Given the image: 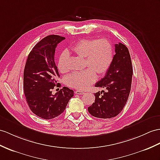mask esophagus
Segmentation results:
<instances>
[{"instance_id":"obj_1","label":"esophagus","mask_w":160,"mask_h":160,"mask_svg":"<svg viewBox=\"0 0 160 160\" xmlns=\"http://www.w3.org/2000/svg\"><path fill=\"white\" fill-rule=\"evenodd\" d=\"M75 93H76V94H83L85 92L83 91H81V90H76L75 92Z\"/></svg>"}]
</instances>
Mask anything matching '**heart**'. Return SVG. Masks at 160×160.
Wrapping results in <instances>:
<instances>
[{
  "label": "heart",
  "mask_w": 160,
  "mask_h": 160,
  "mask_svg": "<svg viewBox=\"0 0 160 160\" xmlns=\"http://www.w3.org/2000/svg\"><path fill=\"white\" fill-rule=\"evenodd\" d=\"M71 50L77 55L85 58V66L89 67L83 71L74 72L66 78V84L78 89L88 88L95 81L96 72L99 75L106 73L113 60L112 46L106 38L82 39L78 41ZM67 57L68 52L64 51L58 58V68L62 73H67L69 70Z\"/></svg>",
  "instance_id": "1"
}]
</instances>
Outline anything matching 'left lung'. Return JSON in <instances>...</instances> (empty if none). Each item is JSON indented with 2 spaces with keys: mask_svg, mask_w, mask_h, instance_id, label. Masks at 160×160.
<instances>
[{
  "mask_svg": "<svg viewBox=\"0 0 160 160\" xmlns=\"http://www.w3.org/2000/svg\"><path fill=\"white\" fill-rule=\"evenodd\" d=\"M115 54L110 68L95 85L106 91L95 93V102L88 107L89 112L95 118H114L123 110L129 97L133 74L129 51L121 42L115 44Z\"/></svg>",
  "mask_w": 160,
  "mask_h": 160,
  "instance_id": "1",
  "label": "left lung"
}]
</instances>
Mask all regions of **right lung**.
Returning <instances> with one entry per match:
<instances>
[{
  "label": "right lung",
  "mask_w": 160,
  "mask_h": 160,
  "mask_svg": "<svg viewBox=\"0 0 160 160\" xmlns=\"http://www.w3.org/2000/svg\"><path fill=\"white\" fill-rule=\"evenodd\" d=\"M65 39L59 35H49L32 48L26 62L24 71V92L26 102L33 113L44 119L62 114L74 92L64 87L55 94L52 89L60 86L57 83L60 74L55 63L58 44Z\"/></svg>",
  "instance_id": "add662e5"
}]
</instances>
